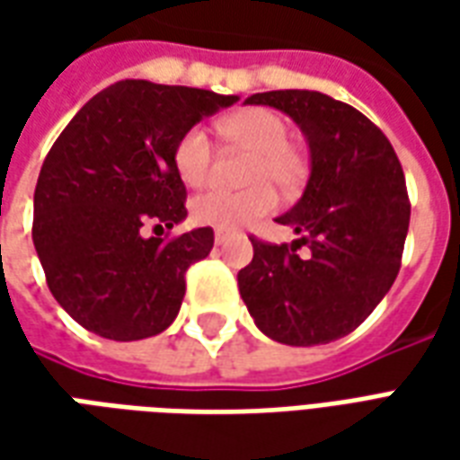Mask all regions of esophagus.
<instances>
[{"label":"esophagus","mask_w":460,"mask_h":460,"mask_svg":"<svg viewBox=\"0 0 460 460\" xmlns=\"http://www.w3.org/2000/svg\"><path fill=\"white\" fill-rule=\"evenodd\" d=\"M226 236H229L226 231L217 229V234H214V241H217V243H224V241H226Z\"/></svg>","instance_id":"1"}]
</instances>
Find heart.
Returning <instances> with one entry per match:
<instances>
[{
    "label": "heart",
    "instance_id": "obj_1",
    "mask_svg": "<svg viewBox=\"0 0 460 460\" xmlns=\"http://www.w3.org/2000/svg\"><path fill=\"white\" fill-rule=\"evenodd\" d=\"M219 132L241 150L253 157L246 170V180L256 181L246 190H207L191 201V217L197 224L217 226L221 231L241 229L251 221L276 209L279 194L270 187L276 181L280 190H296L305 172V155L288 142V122L269 108H246L226 115L219 122ZM214 147L204 128L194 125L174 145V167L187 187H201L211 177Z\"/></svg>",
    "mask_w": 460,
    "mask_h": 460
}]
</instances>
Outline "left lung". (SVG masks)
<instances>
[{"mask_svg":"<svg viewBox=\"0 0 460 460\" xmlns=\"http://www.w3.org/2000/svg\"><path fill=\"white\" fill-rule=\"evenodd\" d=\"M279 108L305 132L310 180L279 224L300 239L251 236L253 259L239 270L241 298L261 332L310 347L359 328L392 288L409 231L404 170L392 142L367 115L318 91H269L246 98ZM300 245L309 256L300 257Z\"/></svg>","mask_w":460,"mask_h":460,"instance_id":"left-lung-1","label":"left lung"}]
</instances>
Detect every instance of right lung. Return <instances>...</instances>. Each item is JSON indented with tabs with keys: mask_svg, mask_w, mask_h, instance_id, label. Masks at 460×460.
Returning <instances> with one entry per match:
<instances>
[{
	"mask_svg": "<svg viewBox=\"0 0 460 460\" xmlns=\"http://www.w3.org/2000/svg\"><path fill=\"white\" fill-rule=\"evenodd\" d=\"M236 95L118 81L93 95L56 137L34 191L36 253L71 318L108 340L152 338L172 325L187 269L209 256V226L145 239L187 217L174 145Z\"/></svg>",
	"mask_w": 460,
	"mask_h": 460,
	"instance_id": "right-lung-1",
	"label": "right lung"
}]
</instances>
